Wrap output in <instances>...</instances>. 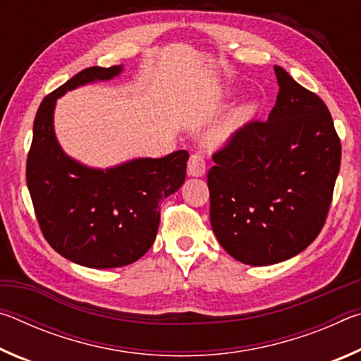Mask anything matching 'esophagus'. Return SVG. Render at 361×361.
<instances>
[{
	"instance_id": "esophagus-1",
	"label": "esophagus",
	"mask_w": 361,
	"mask_h": 361,
	"mask_svg": "<svg viewBox=\"0 0 361 361\" xmlns=\"http://www.w3.org/2000/svg\"><path fill=\"white\" fill-rule=\"evenodd\" d=\"M205 173V161L200 154H192L188 161V175L202 176Z\"/></svg>"
}]
</instances>
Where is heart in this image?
Returning <instances> with one entry per match:
<instances>
[{
  "mask_svg": "<svg viewBox=\"0 0 361 361\" xmlns=\"http://www.w3.org/2000/svg\"><path fill=\"white\" fill-rule=\"evenodd\" d=\"M255 114V106L253 105H245L237 108L234 113H232L228 119H226L218 129L213 132L212 142L215 145L224 143L226 140L231 138L234 133L240 129L242 126H245L247 122L253 118Z\"/></svg>",
  "mask_w": 361,
  "mask_h": 361,
  "instance_id": "heart-1",
  "label": "heart"
}]
</instances>
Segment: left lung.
<instances>
[{
    "mask_svg": "<svg viewBox=\"0 0 361 361\" xmlns=\"http://www.w3.org/2000/svg\"><path fill=\"white\" fill-rule=\"evenodd\" d=\"M276 106L213 154L210 223L232 258L250 266L290 259L320 234L341 167V140L319 95L280 66Z\"/></svg>",
    "mask_w": 361,
    "mask_h": 361,
    "instance_id": "8db88e82",
    "label": "left lung"
}]
</instances>
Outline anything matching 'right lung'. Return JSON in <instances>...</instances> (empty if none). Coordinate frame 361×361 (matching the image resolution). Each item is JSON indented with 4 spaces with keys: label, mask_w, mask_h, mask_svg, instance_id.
<instances>
[{
    "label": "right lung",
    "mask_w": 361,
    "mask_h": 361,
    "mask_svg": "<svg viewBox=\"0 0 361 361\" xmlns=\"http://www.w3.org/2000/svg\"><path fill=\"white\" fill-rule=\"evenodd\" d=\"M122 65L90 66L41 102L27 157V185L44 239L76 264L109 269L132 264L156 240L162 200L186 176L188 151L133 159L106 170L68 157L54 133L59 97L79 85L108 81Z\"/></svg>",
    "instance_id": "obj_1"
}]
</instances>
